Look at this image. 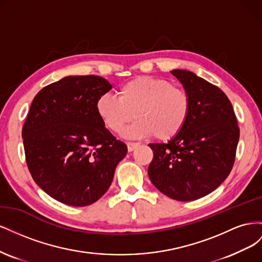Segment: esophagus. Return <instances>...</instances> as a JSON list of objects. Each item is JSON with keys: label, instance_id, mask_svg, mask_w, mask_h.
Segmentation results:
<instances>
[{"label": "esophagus", "instance_id": "34e87169", "mask_svg": "<svg viewBox=\"0 0 262 262\" xmlns=\"http://www.w3.org/2000/svg\"><path fill=\"white\" fill-rule=\"evenodd\" d=\"M126 145H128V150H129V152H132V150H134L137 147L140 146V143H134V142H128V143H126Z\"/></svg>", "mask_w": 262, "mask_h": 262}]
</instances>
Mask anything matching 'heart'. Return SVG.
Segmentation results:
<instances>
[{
	"label": "heart",
	"instance_id": "b5f03b06",
	"mask_svg": "<svg viewBox=\"0 0 262 262\" xmlns=\"http://www.w3.org/2000/svg\"><path fill=\"white\" fill-rule=\"evenodd\" d=\"M96 110L106 128L120 133L125 125L138 119L126 132L130 137L152 136L168 141L186 125L191 98L182 87L160 77L139 76L118 90V98L102 95L96 101Z\"/></svg>",
	"mask_w": 262,
	"mask_h": 262
}]
</instances>
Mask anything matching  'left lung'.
Returning <instances> with one entry per match:
<instances>
[{"mask_svg": "<svg viewBox=\"0 0 262 262\" xmlns=\"http://www.w3.org/2000/svg\"><path fill=\"white\" fill-rule=\"evenodd\" d=\"M191 98L184 129L167 143H152L148 177L162 193L192 201L214 191L231 172L239 128L231 101L217 86L186 70L170 71Z\"/></svg>", "mask_w": 262, "mask_h": 262, "instance_id": "obj_1", "label": "left lung"}]
</instances>
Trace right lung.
<instances>
[{
  "instance_id": "right-lung-1",
  "label": "right lung",
  "mask_w": 262,
  "mask_h": 262,
  "mask_svg": "<svg viewBox=\"0 0 262 262\" xmlns=\"http://www.w3.org/2000/svg\"><path fill=\"white\" fill-rule=\"evenodd\" d=\"M112 89L100 76H66L31 102L21 132L27 166L36 184L59 202H96L128 152L96 110L97 99Z\"/></svg>"
}]
</instances>
